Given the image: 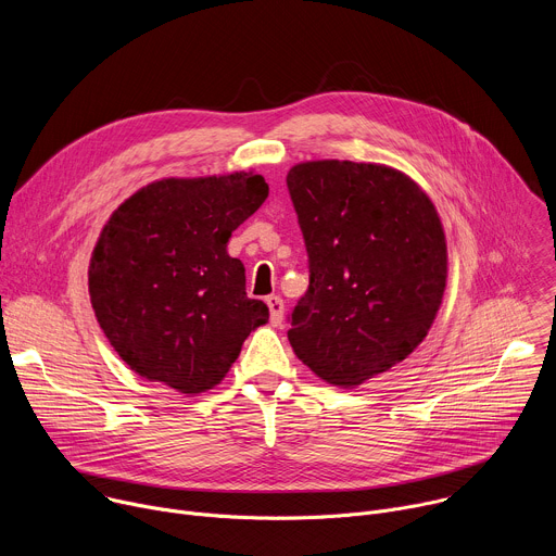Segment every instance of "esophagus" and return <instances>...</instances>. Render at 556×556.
Masks as SVG:
<instances>
[{
    "label": "esophagus",
    "mask_w": 556,
    "mask_h": 556,
    "mask_svg": "<svg viewBox=\"0 0 556 556\" xmlns=\"http://www.w3.org/2000/svg\"><path fill=\"white\" fill-rule=\"evenodd\" d=\"M266 303L270 309L273 326H279L283 321V299L279 294H270V296H266Z\"/></svg>",
    "instance_id": "esophagus-1"
}]
</instances>
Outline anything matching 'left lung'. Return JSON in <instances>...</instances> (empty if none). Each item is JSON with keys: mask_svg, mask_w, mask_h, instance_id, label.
Here are the masks:
<instances>
[{"mask_svg": "<svg viewBox=\"0 0 556 556\" xmlns=\"http://www.w3.org/2000/svg\"><path fill=\"white\" fill-rule=\"evenodd\" d=\"M286 185L309 270L288 341L316 376L356 387L405 361L435 319L446 286L438 211L382 165L303 163Z\"/></svg>", "mask_w": 556, "mask_h": 556, "instance_id": "8db88e82", "label": "left lung"}]
</instances>
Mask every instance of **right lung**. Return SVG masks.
I'll return each mask as SVG.
<instances>
[{"label": "right lung", "mask_w": 556, "mask_h": 556, "mask_svg": "<svg viewBox=\"0 0 556 556\" xmlns=\"http://www.w3.org/2000/svg\"><path fill=\"white\" fill-rule=\"evenodd\" d=\"M268 198L260 174L161 180L125 200L90 264L99 326L140 376L180 393L215 387L268 305L247 294L230 232Z\"/></svg>", "instance_id": "add662e5"}]
</instances>
